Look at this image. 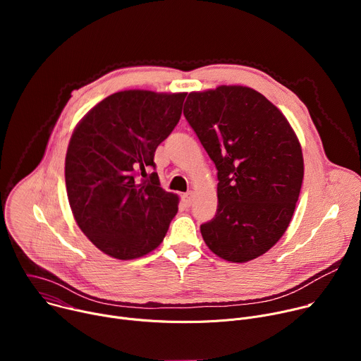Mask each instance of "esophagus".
I'll return each instance as SVG.
<instances>
[{
	"label": "esophagus",
	"instance_id": "esophagus-1",
	"mask_svg": "<svg viewBox=\"0 0 361 361\" xmlns=\"http://www.w3.org/2000/svg\"><path fill=\"white\" fill-rule=\"evenodd\" d=\"M183 202L187 205V207H190V205L192 204V201H194V192L192 191H188V192H185V194H183Z\"/></svg>",
	"mask_w": 361,
	"mask_h": 361
}]
</instances>
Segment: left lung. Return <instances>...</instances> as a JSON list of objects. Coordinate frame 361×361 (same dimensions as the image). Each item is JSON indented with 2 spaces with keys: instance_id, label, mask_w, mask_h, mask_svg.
Here are the masks:
<instances>
[{
  "instance_id": "obj_1",
  "label": "left lung",
  "mask_w": 361,
  "mask_h": 361,
  "mask_svg": "<svg viewBox=\"0 0 361 361\" xmlns=\"http://www.w3.org/2000/svg\"><path fill=\"white\" fill-rule=\"evenodd\" d=\"M184 116L217 169V213L200 227L220 259L247 263L286 233L304 176L300 141L284 114L243 85L192 91Z\"/></svg>"
}]
</instances>
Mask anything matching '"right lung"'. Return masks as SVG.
<instances>
[{"label":"right lung","instance_id":"add662e5","mask_svg":"<svg viewBox=\"0 0 361 361\" xmlns=\"http://www.w3.org/2000/svg\"><path fill=\"white\" fill-rule=\"evenodd\" d=\"M187 92L118 91L77 124L66 156V185L75 223L87 238L117 260L156 250L178 212V195L135 174L177 126Z\"/></svg>","mask_w":361,"mask_h":361}]
</instances>
